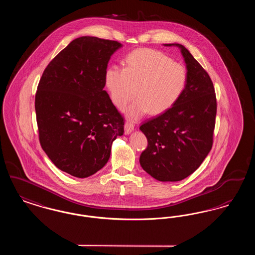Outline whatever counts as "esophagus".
I'll list each match as a JSON object with an SVG mask.
<instances>
[{"mask_svg":"<svg viewBox=\"0 0 255 255\" xmlns=\"http://www.w3.org/2000/svg\"><path fill=\"white\" fill-rule=\"evenodd\" d=\"M133 128H134L133 122L127 121L126 123H125V125H124V131H125V133L127 134V133H131V132L133 131Z\"/></svg>","mask_w":255,"mask_h":255,"instance_id":"34e87169","label":"esophagus"}]
</instances>
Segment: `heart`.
<instances>
[{"mask_svg":"<svg viewBox=\"0 0 255 255\" xmlns=\"http://www.w3.org/2000/svg\"><path fill=\"white\" fill-rule=\"evenodd\" d=\"M104 82L119 109H125L137 95L127 110L131 118L137 119L149 111L160 115L171 109L186 89L188 71L185 65L159 50L136 49L127 54L124 68L111 65L106 69Z\"/></svg>","mask_w":255,"mask_h":255,"instance_id":"obj_1","label":"heart"}]
</instances>
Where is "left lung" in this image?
Here are the masks:
<instances>
[{"label": "left lung", "instance_id": "1", "mask_svg": "<svg viewBox=\"0 0 255 255\" xmlns=\"http://www.w3.org/2000/svg\"><path fill=\"white\" fill-rule=\"evenodd\" d=\"M178 46L188 71V83L180 100L139 129L148 145L141 167L160 182H178L199 168L213 144L217 113L214 86L206 70L182 45Z\"/></svg>", "mask_w": 255, "mask_h": 255}]
</instances>
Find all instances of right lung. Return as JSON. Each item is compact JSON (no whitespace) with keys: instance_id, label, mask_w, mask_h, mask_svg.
I'll list each match as a JSON object with an SVG mask.
<instances>
[{"instance_id":"obj_1","label":"right lung","mask_w":255,"mask_h":255,"mask_svg":"<svg viewBox=\"0 0 255 255\" xmlns=\"http://www.w3.org/2000/svg\"><path fill=\"white\" fill-rule=\"evenodd\" d=\"M118 41L74 39L49 63L39 81L35 112L39 140L59 169L87 178L108 161L124 133V119L113 104L104 74Z\"/></svg>"}]
</instances>
